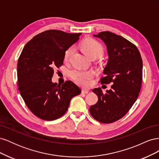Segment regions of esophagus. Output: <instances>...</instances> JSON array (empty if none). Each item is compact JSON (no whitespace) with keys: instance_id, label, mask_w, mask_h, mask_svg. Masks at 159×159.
<instances>
[{"instance_id":"esophagus-1","label":"esophagus","mask_w":159,"mask_h":159,"mask_svg":"<svg viewBox=\"0 0 159 159\" xmlns=\"http://www.w3.org/2000/svg\"><path fill=\"white\" fill-rule=\"evenodd\" d=\"M81 93L88 94L89 93V90L88 89H83L82 90H81Z\"/></svg>"}]
</instances>
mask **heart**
I'll return each instance as SVG.
<instances>
[{"instance_id":"heart-1","label":"heart","mask_w":159,"mask_h":159,"mask_svg":"<svg viewBox=\"0 0 159 159\" xmlns=\"http://www.w3.org/2000/svg\"><path fill=\"white\" fill-rule=\"evenodd\" d=\"M81 48L89 57L91 56H102L103 54V48L98 42L92 39L88 38L81 44ZM74 51V48L71 47L67 50L64 54V60H67L70 54ZM70 77L76 84L81 86H86L88 84V81L93 78L94 73L90 70H74L70 72Z\"/></svg>"}]
</instances>
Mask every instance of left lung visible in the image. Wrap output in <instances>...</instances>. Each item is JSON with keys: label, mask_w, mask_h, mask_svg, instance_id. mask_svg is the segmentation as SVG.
Instances as JSON below:
<instances>
[{"label": "left lung", "mask_w": 159, "mask_h": 159, "mask_svg": "<svg viewBox=\"0 0 159 159\" xmlns=\"http://www.w3.org/2000/svg\"><path fill=\"white\" fill-rule=\"evenodd\" d=\"M93 36L104 42L109 56L101 84H113L105 93L100 88L92 90L98 102L90 107L89 112L97 121L111 123L122 118L136 102L141 87L143 61L137 48L125 38L109 31Z\"/></svg>", "instance_id": "8db88e82"}]
</instances>
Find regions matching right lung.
Instances as JSON below:
<instances>
[{
    "label": "right lung",
    "instance_id": "add662e5",
    "mask_svg": "<svg viewBox=\"0 0 159 159\" xmlns=\"http://www.w3.org/2000/svg\"><path fill=\"white\" fill-rule=\"evenodd\" d=\"M81 34L46 30L33 37L24 47L17 66L18 89L38 117L46 121L61 117L71 98L80 94V88L72 81L60 85L53 83L52 78L54 68L63 64L66 51Z\"/></svg>",
    "mask_w": 159,
    "mask_h": 159
}]
</instances>
